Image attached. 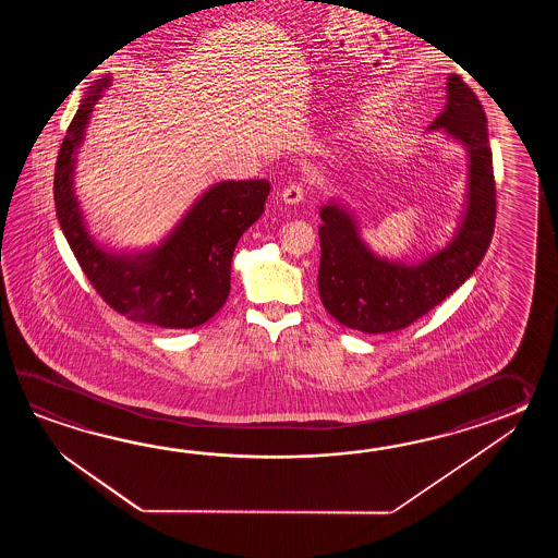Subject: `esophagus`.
I'll return each mask as SVG.
<instances>
[{
  "label": "esophagus",
  "instance_id": "1",
  "mask_svg": "<svg viewBox=\"0 0 558 558\" xmlns=\"http://www.w3.org/2000/svg\"><path fill=\"white\" fill-rule=\"evenodd\" d=\"M303 197H305V190H303L301 183H293V185L284 187L283 193H281L284 205H299L303 202Z\"/></svg>",
  "mask_w": 558,
  "mask_h": 558
}]
</instances>
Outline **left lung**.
Instances as JSON below:
<instances>
[{"label": "left lung", "instance_id": "1", "mask_svg": "<svg viewBox=\"0 0 558 558\" xmlns=\"http://www.w3.org/2000/svg\"><path fill=\"white\" fill-rule=\"evenodd\" d=\"M427 131H440L466 151V202L451 241L416 262L380 257L361 238L353 211L339 199L319 209V295L349 329L391 332L421 319L451 295L483 262L495 231L497 193L486 116L459 75L447 82V104Z\"/></svg>", "mask_w": 558, "mask_h": 558}]
</instances>
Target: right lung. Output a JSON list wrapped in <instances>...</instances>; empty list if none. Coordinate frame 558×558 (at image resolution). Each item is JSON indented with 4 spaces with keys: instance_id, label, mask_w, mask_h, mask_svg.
Segmentation results:
<instances>
[{
    "instance_id": "right-lung-1",
    "label": "right lung",
    "mask_w": 558,
    "mask_h": 558,
    "mask_svg": "<svg viewBox=\"0 0 558 558\" xmlns=\"http://www.w3.org/2000/svg\"><path fill=\"white\" fill-rule=\"evenodd\" d=\"M111 85L106 75L84 95L61 143L53 197L61 231L89 283L123 317L163 329H191L226 305L239 238L265 209V179L219 181L203 191L159 245L113 251L97 243L75 195V163L95 104Z\"/></svg>"
}]
</instances>
